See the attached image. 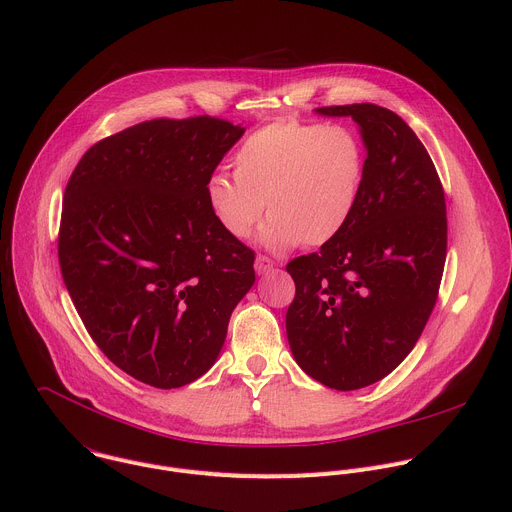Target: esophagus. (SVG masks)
Listing matches in <instances>:
<instances>
[{"mask_svg":"<svg viewBox=\"0 0 512 512\" xmlns=\"http://www.w3.org/2000/svg\"><path fill=\"white\" fill-rule=\"evenodd\" d=\"M273 269H275V263H273L269 257L257 255V259H255V271H257L259 275H265V273H269V271H273Z\"/></svg>","mask_w":512,"mask_h":512,"instance_id":"1","label":"esophagus"}]
</instances>
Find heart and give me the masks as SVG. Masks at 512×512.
<instances>
[{
    "label": "heart",
    "mask_w": 512,
    "mask_h": 512,
    "mask_svg": "<svg viewBox=\"0 0 512 512\" xmlns=\"http://www.w3.org/2000/svg\"><path fill=\"white\" fill-rule=\"evenodd\" d=\"M365 157L345 126L273 122L253 132L235 155V175L214 171L206 202L232 239H247L267 212L259 243L271 251L318 247L351 220L363 185Z\"/></svg>",
    "instance_id": "obj_1"
}]
</instances>
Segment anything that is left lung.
<instances>
[{
    "label": "left lung",
    "mask_w": 512,
    "mask_h": 512,
    "mask_svg": "<svg viewBox=\"0 0 512 512\" xmlns=\"http://www.w3.org/2000/svg\"><path fill=\"white\" fill-rule=\"evenodd\" d=\"M314 112L351 116L367 157L341 235L286 267L296 284L286 333L312 380L349 392L386 378L425 329L447 255L445 194L425 145L392 110L349 104Z\"/></svg>",
    "instance_id": "left-lung-1"
}]
</instances>
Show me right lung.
Here are the masks:
<instances>
[{"label": "right lung", "mask_w": 512, "mask_h": 512, "mask_svg": "<svg viewBox=\"0 0 512 512\" xmlns=\"http://www.w3.org/2000/svg\"><path fill=\"white\" fill-rule=\"evenodd\" d=\"M245 128L157 118L91 147L63 198L59 263L87 333L134 380L171 390L214 365L255 253L228 237L206 181Z\"/></svg>", "instance_id": "add662e5"}]
</instances>
